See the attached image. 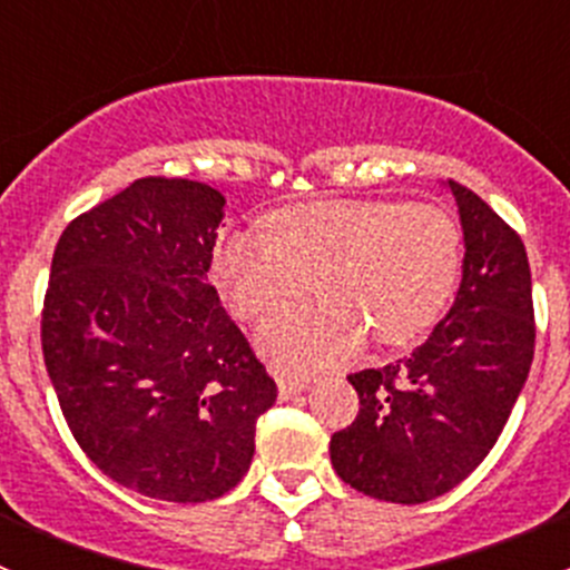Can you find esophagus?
<instances>
[{"mask_svg": "<svg viewBox=\"0 0 570 570\" xmlns=\"http://www.w3.org/2000/svg\"><path fill=\"white\" fill-rule=\"evenodd\" d=\"M306 389H308V381H301V377H278L281 400H295V396L306 392Z\"/></svg>", "mask_w": 570, "mask_h": 570, "instance_id": "obj_1", "label": "esophagus"}]
</instances>
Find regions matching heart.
<instances>
[{
	"label": "heart",
	"mask_w": 570,
	"mask_h": 570,
	"mask_svg": "<svg viewBox=\"0 0 570 570\" xmlns=\"http://www.w3.org/2000/svg\"><path fill=\"white\" fill-rule=\"evenodd\" d=\"M461 269V232L439 206L312 200L278 212L273 234L234 228L217 239L212 278L228 308L258 320L262 353L289 375L350 358L366 336L405 344L433 325Z\"/></svg>",
	"instance_id": "1"
}]
</instances>
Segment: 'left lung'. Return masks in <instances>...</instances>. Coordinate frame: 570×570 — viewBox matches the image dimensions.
I'll return each instance as SVG.
<instances>
[{
    "label": "left lung",
    "mask_w": 570,
    "mask_h": 570,
    "mask_svg": "<svg viewBox=\"0 0 570 570\" xmlns=\"http://www.w3.org/2000/svg\"><path fill=\"white\" fill-rule=\"evenodd\" d=\"M463 278L450 314L407 358L347 381L361 411L331 439L336 474L366 497L422 504L485 461L534 355L532 275L519 234L463 184Z\"/></svg>",
    "instance_id": "1"
}]
</instances>
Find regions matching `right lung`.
I'll return each mask as SVG.
<instances>
[{"mask_svg":"<svg viewBox=\"0 0 570 570\" xmlns=\"http://www.w3.org/2000/svg\"><path fill=\"white\" fill-rule=\"evenodd\" d=\"M223 206L209 184L137 178L51 258L40 342L62 416L109 480L163 502L232 491L278 396L206 275Z\"/></svg>","mask_w":570,"mask_h":570,"instance_id":"right-lung-1","label":"right lung"}]
</instances>
